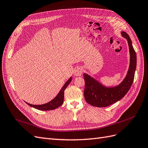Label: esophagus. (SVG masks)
<instances>
[{
	"label": "esophagus",
	"instance_id": "34e87169",
	"mask_svg": "<svg viewBox=\"0 0 148 148\" xmlns=\"http://www.w3.org/2000/svg\"><path fill=\"white\" fill-rule=\"evenodd\" d=\"M82 72H83V70L81 68H79V67H78V68L76 69L75 70V71H74V75L75 76H81L82 74Z\"/></svg>",
	"mask_w": 148,
	"mask_h": 148
}]
</instances>
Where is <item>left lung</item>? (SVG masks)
I'll return each mask as SVG.
<instances>
[{
    "mask_svg": "<svg viewBox=\"0 0 148 148\" xmlns=\"http://www.w3.org/2000/svg\"><path fill=\"white\" fill-rule=\"evenodd\" d=\"M122 35L127 39L130 53L129 70L123 81L117 86L106 88L91 78L90 76L86 73L83 74L85 81L84 91L85 100L88 104L92 106L104 107L114 104L122 99L132 86L136 66V54L128 34L123 31Z\"/></svg>",
    "mask_w": 148,
    "mask_h": 148,
    "instance_id": "1",
    "label": "left lung"
}]
</instances>
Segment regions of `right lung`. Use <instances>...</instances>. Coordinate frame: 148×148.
Returning a JSON list of instances; mask_svg holds the SVG:
<instances>
[{
	"label": "right lung",
	"instance_id": "right-lung-1",
	"mask_svg": "<svg viewBox=\"0 0 148 148\" xmlns=\"http://www.w3.org/2000/svg\"><path fill=\"white\" fill-rule=\"evenodd\" d=\"M71 81V78H69L68 81L65 83L63 88H62L59 93L58 94V95L54 98V99L52 100L51 102L47 103V104H42V105H32L27 102H26V104H28V106L31 107H34L35 109L41 110H53V109H57V107H60L64 103V91L66 89V88L68 86V85L69 84Z\"/></svg>",
	"mask_w": 148,
	"mask_h": 148
}]
</instances>
